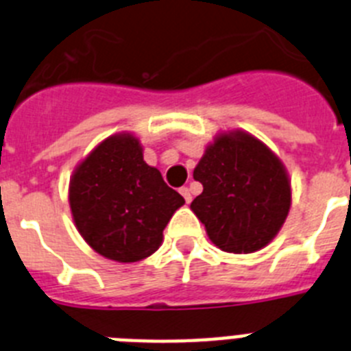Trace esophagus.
I'll return each mask as SVG.
<instances>
[{
    "label": "esophagus",
    "mask_w": 351,
    "mask_h": 351,
    "mask_svg": "<svg viewBox=\"0 0 351 351\" xmlns=\"http://www.w3.org/2000/svg\"><path fill=\"white\" fill-rule=\"evenodd\" d=\"M179 193L182 195V197H184V200H186V204H190L191 202V191H190V188H186V186H182L181 190H179Z\"/></svg>",
    "instance_id": "1"
}]
</instances>
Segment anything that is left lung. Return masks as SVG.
Wrapping results in <instances>:
<instances>
[{
	"label": "left lung",
	"instance_id": "left-lung-1",
	"mask_svg": "<svg viewBox=\"0 0 351 351\" xmlns=\"http://www.w3.org/2000/svg\"><path fill=\"white\" fill-rule=\"evenodd\" d=\"M193 178L204 191L191 202V210L219 250H262L287 219L291 191L285 167L253 135H219L206 149Z\"/></svg>",
	"mask_w": 351,
	"mask_h": 351
}]
</instances>
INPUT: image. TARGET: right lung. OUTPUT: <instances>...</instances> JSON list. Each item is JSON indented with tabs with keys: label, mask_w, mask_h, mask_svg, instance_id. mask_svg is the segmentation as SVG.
Instances as JSON below:
<instances>
[{
	"label": "right lung",
	"mask_w": 351,
	"mask_h": 351,
	"mask_svg": "<svg viewBox=\"0 0 351 351\" xmlns=\"http://www.w3.org/2000/svg\"><path fill=\"white\" fill-rule=\"evenodd\" d=\"M184 198L149 167L128 133L108 137L77 167L70 207L84 241L105 258L138 262L160 247Z\"/></svg>",
	"instance_id": "obj_1"
}]
</instances>
